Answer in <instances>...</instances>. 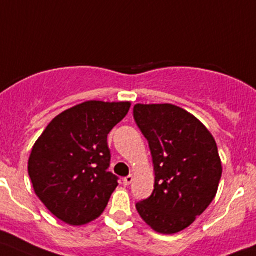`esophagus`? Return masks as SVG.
<instances>
[{
	"label": "esophagus",
	"instance_id": "1",
	"mask_svg": "<svg viewBox=\"0 0 256 256\" xmlns=\"http://www.w3.org/2000/svg\"><path fill=\"white\" fill-rule=\"evenodd\" d=\"M122 181H124V185H125V186L130 185V184L132 182V181H134V176H132V175L126 176V178H122Z\"/></svg>",
	"mask_w": 256,
	"mask_h": 256
}]
</instances>
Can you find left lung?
<instances>
[{
  "label": "left lung",
  "instance_id": "8db88e82",
  "mask_svg": "<svg viewBox=\"0 0 256 256\" xmlns=\"http://www.w3.org/2000/svg\"><path fill=\"white\" fill-rule=\"evenodd\" d=\"M134 118L148 141L155 170L152 194L136 209L155 232L176 234L216 195L222 174L216 142L195 116L171 104H138Z\"/></svg>",
  "mask_w": 256,
  "mask_h": 256
}]
</instances>
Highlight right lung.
<instances>
[{
	"label": "right lung",
	"instance_id": "1",
	"mask_svg": "<svg viewBox=\"0 0 256 256\" xmlns=\"http://www.w3.org/2000/svg\"><path fill=\"white\" fill-rule=\"evenodd\" d=\"M130 102L88 101L60 114L34 145L28 175L44 206L66 224H88L104 212L118 178L108 171V135Z\"/></svg>",
	"mask_w": 256,
	"mask_h": 256
}]
</instances>
